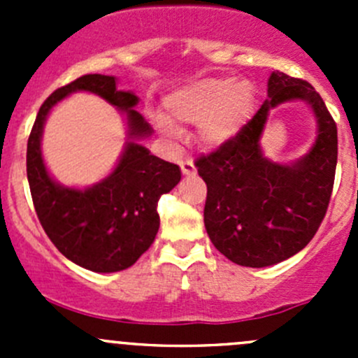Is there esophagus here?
Wrapping results in <instances>:
<instances>
[{"label":"esophagus","instance_id":"34e87169","mask_svg":"<svg viewBox=\"0 0 358 358\" xmlns=\"http://www.w3.org/2000/svg\"><path fill=\"white\" fill-rule=\"evenodd\" d=\"M180 168H182V173L185 176H194V175H196V164H194L192 159H185V161H182Z\"/></svg>","mask_w":358,"mask_h":358}]
</instances>
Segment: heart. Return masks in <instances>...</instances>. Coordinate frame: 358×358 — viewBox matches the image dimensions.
Returning a JSON list of instances; mask_svg holds the SVG:
<instances>
[{
    "mask_svg": "<svg viewBox=\"0 0 358 358\" xmlns=\"http://www.w3.org/2000/svg\"><path fill=\"white\" fill-rule=\"evenodd\" d=\"M255 92L248 81L232 78H206L175 90L164 99L162 114L154 115V126L168 140L180 136L178 124H196L204 145L220 147L236 138L251 117Z\"/></svg>",
    "mask_w": 358,
    "mask_h": 358,
    "instance_id": "1",
    "label": "heart"
}]
</instances>
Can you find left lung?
Returning a JSON list of instances; mask_svg holds the SVG:
<instances>
[{"instance_id":"obj_1","label":"left lung","mask_w":358,"mask_h":358,"mask_svg":"<svg viewBox=\"0 0 358 358\" xmlns=\"http://www.w3.org/2000/svg\"><path fill=\"white\" fill-rule=\"evenodd\" d=\"M305 101L317 124L316 142L296 162L262 154V129L273 108ZM338 162V129L310 83L273 71L266 100L243 131L196 162L208 185L204 225L222 255L241 266L277 265L312 241L326 216Z\"/></svg>"}]
</instances>
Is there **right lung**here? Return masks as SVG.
Returning a JSON list of instances; mask_svg holds the SVG:
<instances>
[{"instance_id":"add662e5","label":"right lung","mask_w":358,"mask_h":358,"mask_svg":"<svg viewBox=\"0 0 358 358\" xmlns=\"http://www.w3.org/2000/svg\"><path fill=\"white\" fill-rule=\"evenodd\" d=\"M76 91H88L115 106L127 121V143L115 169L90 187H67L49 175L42 159L44 122L53 106ZM140 99L117 88V78L86 74L55 90L36 115L27 142V180L36 213L57 249L76 265L99 273L131 266L154 243L157 201L178 185L176 164L150 154L142 140L154 129L135 110Z\"/></svg>"}]
</instances>
